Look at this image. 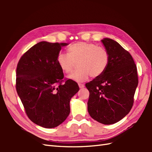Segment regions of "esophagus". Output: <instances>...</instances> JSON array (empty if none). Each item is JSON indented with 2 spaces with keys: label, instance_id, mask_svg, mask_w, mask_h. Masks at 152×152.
Masks as SVG:
<instances>
[{
  "label": "esophagus",
  "instance_id": "obj_1",
  "mask_svg": "<svg viewBox=\"0 0 152 152\" xmlns=\"http://www.w3.org/2000/svg\"><path fill=\"white\" fill-rule=\"evenodd\" d=\"M79 87H80V88H84V84H83V83H79Z\"/></svg>",
  "mask_w": 152,
  "mask_h": 152
}]
</instances>
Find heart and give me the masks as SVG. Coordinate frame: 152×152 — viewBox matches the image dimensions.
I'll use <instances>...</instances> for the list:
<instances>
[{
  "instance_id": "1",
  "label": "heart",
  "mask_w": 152,
  "mask_h": 152,
  "mask_svg": "<svg viewBox=\"0 0 152 152\" xmlns=\"http://www.w3.org/2000/svg\"><path fill=\"white\" fill-rule=\"evenodd\" d=\"M67 54L60 53L57 63L63 72L70 74L78 63L79 69L69 76L76 82L99 78L105 72L110 63V56L104 48L86 42H77L66 49Z\"/></svg>"
}]
</instances>
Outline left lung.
Returning <instances> with one entry per match:
<instances>
[{
  "mask_svg": "<svg viewBox=\"0 0 152 152\" xmlns=\"http://www.w3.org/2000/svg\"><path fill=\"white\" fill-rule=\"evenodd\" d=\"M101 41L109 53L110 63L102 76L86 84L89 91L88 110L95 120L110 125L130 112L138 80L137 66L129 52L110 38Z\"/></svg>",
  "mask_w": 152,
  "mask_h": 152,
  "instance_id": "8db88e82",
  "label": "left lung"
}]
</instances>
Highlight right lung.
<instances>
[{
  "label": "right lung",
  "instance_id": "obj_1",
  "mask_svg": "<svg viewBox=\"0 0 152 152\" xmlns=\"http://www.w3.org/2000/svg\"><path fill=\"white\" fill-rule=\"evenodd\" d=\"M67 43L42 41L27 51L16 69V91L31 120L45 128L62 124L70 114V101L79 91L70 79H63L57 63Z\"/></svg>",
  "mask_w": 152,
  "mask_h": 152
}]
</instances>
